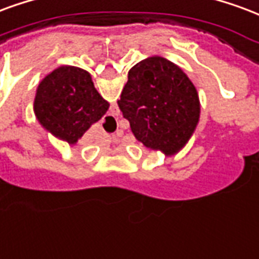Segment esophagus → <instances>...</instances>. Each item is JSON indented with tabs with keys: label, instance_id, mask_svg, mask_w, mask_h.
Returning a JSON list of instances; mask_svg holds the SVG:
<instances>
[{
	"label": "esophagus",
	"instance_id": "esophagus-1",
	"mask_svg": "<svg viewBox=\"0 0 259 259\" xmlns=\"http://www.w3.org/2000/svg\"><path fill=\"white\" fill-rule=\"evenodd\" d=\"M114 110H118V108H116V107H114ZM120 136H122V133H120V132H116V135H114V139L115 137H120Z\"/></svg>",
	"mask_w": 259,
	"mask_h": 259
}]
</instances>
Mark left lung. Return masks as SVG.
Segmentation results:
<instances>
[{
  "label": "left lung",
  "mask_w": 259,
  "mask_h": 259,
  "mask_svg": "<svg viewBox=\"0 0 259 259\" xmlns=\"http://www.w3.org/2000/svg\"><path fill=\"white\" fill-rule=\"evenodd\" d=\"M118 105L136 139L167 155L187 144L200 115L193 83L163 57H148L130 68Z\"/></svg>",
  "instance_id": "8db88e82"
}]
</instances>
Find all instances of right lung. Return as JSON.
<instances>
[{
  "label": "right lung",
  "instance_id": "right-lung-1",
  "mask_svg": "<svg viewBox=\"0 0 259 259\" xmlns=\"http://www.w3.org/2000/svg\"><path fill=\"white\" fill-rule=\"evenodd\" d=\"M108 107L96 91L91 74L71 66L59 67L45 76L34 100L42 126L68 144H75Z\"/></svg>",
  "mask_w": 259,
  "mask_h": 259
}]
</instances>
